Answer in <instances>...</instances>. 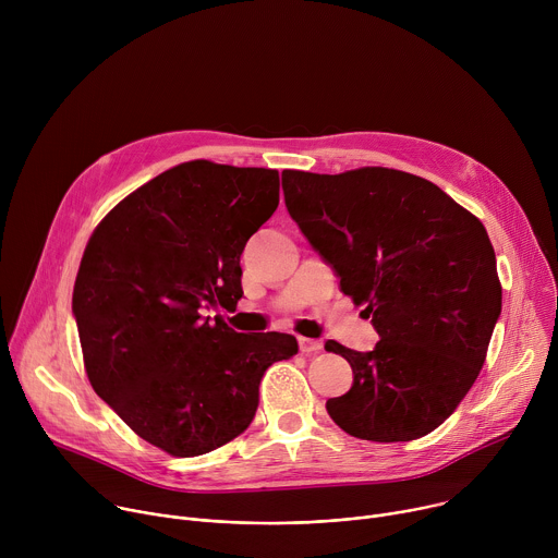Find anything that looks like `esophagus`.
Returning <instances> with one entry per match:
<instances>
[{
    "mask_svg": "<svg viewBox=\"0 0 558 558\" xmlns=\"http://www.w3.org/2000/svg\"><path fill=\"white\" fill-rule=\"evenodd\" d=\"M298 347H300V353H304V355L323 351V342L320 340H311V338H298Z\"/></svg>",
    "mask_w": 558,
    "mask_h": 558,
    "instance_id": "obj_1",
    "label": "esophagus"
}]
</instances>
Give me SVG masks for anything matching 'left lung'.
<instances>
[{
    "label": "left lung",
    "instance_id": "left-lung-1",
    "mask_svg": "<svg viewBox=\"0 0 558 558\" xmlns=\"http://www.w3.org/2000/svg\"><path fill=\"white\" fill-rule=\"evenodd\" d=\"M284 203L379 336L360 353L333 340L353 386L327 402L366 441H411L444 424L480 375L501 315L482 220L435 183L388 168L282 172Z\"/></svg>",
    "mask_w": 558,
    "mask_h": 558
}]
</instances>
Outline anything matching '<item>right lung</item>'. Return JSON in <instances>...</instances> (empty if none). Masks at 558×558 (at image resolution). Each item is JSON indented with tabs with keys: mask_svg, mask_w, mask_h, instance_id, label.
Returning a JSON list of instances; mask_svg holds the SVG:
<instances>
[{
	"mask_svg": "<svg viewBox=\"0 0 558 558\" xmlns=\"http://www.w3.org/2000/svg\"><path fill=\"white\" fill-rule=\"evenodd\" d=\"M280 201L276 170L181 163L95 229L74 280L88 379L145 441L198 457L241 435L265 371L298 353L287 333H235L209 306L243 298L241 254Z\"/></svg>",
	"mask_w": 558,
	"mask_h": 558,
	"instance_id": "1",
	"label": "right lung"
}]
</instances>
